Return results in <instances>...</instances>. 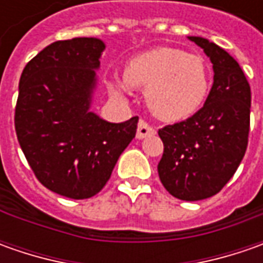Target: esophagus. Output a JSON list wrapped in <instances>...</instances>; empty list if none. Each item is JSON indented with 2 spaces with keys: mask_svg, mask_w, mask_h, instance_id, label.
Listing matches in <instances>:
<instances>
[{
  "mask_svg": "<svg viewBox=\"0 0 263 263\" xmlns=\"http://www.w3.org/2000/svg\"><path fill=\"white\" fill-rule=\"evenodd\" d=\"M151 135H155V128L152 126H149L145 120H140L139 124H137V132L136 137L137 139H143V137L151 136Z\"/></svg>",
  "mask_w": 263,
  "mask_h": 263,
  "instance_id": "obj_1",
  "label": "esophagus"
}]
</instances>
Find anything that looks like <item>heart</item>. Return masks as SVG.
Masks as SVG:
<instances>
[{"label":"heart","instance_id":"1","mask_svg":"<svg viewBox=\"0 0 263 263\" xmlns=\"http://www.w3.org/2000/svg\"><path fill=\"white\" fill-rule=\"evenodd\" d=\"M127 86L145 89L149 109L161 120L178 121L205 104L211 73L202 57L177 48H154L133 57L124 71ZM124 85L118 83L117 92Z\"/></svg>","mask_w":263,"mask_h":263}]
</instances>
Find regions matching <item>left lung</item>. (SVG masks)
<instances>
[{"instance_id": "8db88e82", "label": "left lung", "mask_w": 263, "mask_h": 263, "mask_svg": "<svg viewBox=\"0 0 263 263\" xmlns=\"http://www.w3.org/2000/svg\"><path fill=\"white\" fill-rule=\"evenodd\" d=\"M214 67V85L195 116L162 127L159 180L170 195L202 200L217 195L246 154L250 130V85L238 63L205 37L190 36Z\"/></svg>"}]
</instances>
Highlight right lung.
<instances>
[{"instance_id": "1", "label": "right lung", "mask_w": 263, "mask_h": 263, "mask_svg": "<svg viewBox=\"0 0 263 263\" xmlns=\"http://www.w3.org/2000/svg\"><path fill=\"white\" fill-rule=\"evenodd\" d=\"M104 49L96 37L57 41L33 57L20 76L17 140L36 178L70 199L99 193L136 136L139 117L108 123L89 111Z\"/></svg>"}]
</instances>
